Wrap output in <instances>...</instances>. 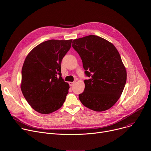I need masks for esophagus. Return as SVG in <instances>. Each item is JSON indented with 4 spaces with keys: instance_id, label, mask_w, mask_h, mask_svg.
Instances as JSON below:
<instances>
[{
    "instance_id": "34e87169",
    "label": "esophagus",
    "mask_w": 151,
    "mask_h": 151,
    "mask_svg": "<svg viewBox=\"0 0 151 151\" xmlns=\"http://www.w3.org/2000/svg\"><path fill=\"white\" fill-rule=\"evenodd\" d=\"M75 83H76V81H73V82H69L68 84H69V85H70V86H72Z\"/></svg>"
}]
</instances>
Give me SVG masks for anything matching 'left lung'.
Returning a JSON list of instances; mask_svg holds the SVG:
<instances>
[{"label": "left lung", "mask_w": 151, "mask_h": 151, "mask_svg": "<svg viewBox=\"0 0 151 151\" xmlns=\"http://www.w3.org/2000/svg\"><path fill=\"white\" fill-rule=\"evenodd\" d=\"M72 47L81 57L85 74L84 92L79 99L86 107L102 112L112 107L121 96L127 73L115 47L95 35L75 39Z\"/></svg>", "instance_id": "1"}]
</instances>
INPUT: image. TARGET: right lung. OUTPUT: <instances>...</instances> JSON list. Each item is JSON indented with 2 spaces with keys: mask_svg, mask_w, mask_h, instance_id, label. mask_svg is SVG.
Returning a JSON list of instances; mask_svg holds the SVG:
<instances>
[{
  "mask_svg": "<svg viewBox=\"0 0 151 151\" xmlns=\"http://www.w3.org/2000/svg\"><path fill=\"white\" fill-rule=\"evenodd\" d=\"M72 42L48 40L35 47L25 59L21 90L28 103L40 114H51L65 101L70 87L61 77V64Z\"/></svg>",
  "mask_w": 151,
  "mask_h": 151,
  "instance_id": "obj_1",
  "label": "right lung"
}]
</instances>
